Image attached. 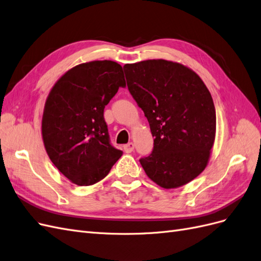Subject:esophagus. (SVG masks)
Returning <instances> with one entry per match:
<instances>
[{"instance_id":"obj_1","label":"esophagus","mask_w":261,"mask_h":261,"mask_svg":"<svg viewBox=\"0 0 261 261\" xmlns=\"http://www.w3.org/2000/svg\"><path fill=\"white\" fill-rule=\"evenodd\" d=\"M133 150H134V144L133 143H128V144L124 145V151L126 153H130Z\"/></svg>"}]
</instances>
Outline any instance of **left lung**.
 <instances>
[{"label": "left lung", "instance_id": "left-lung-1", "mask_svg": "<svg viewBox=\"0 0 261 261\" xmlns=\"http://www.w3.org/2000/svg\"><path fill=\"white\" fill-rule=\"evenodd\" d=\"M124 72L154 137L141 167L163 188L189 183L207 167L216 137V109L206 85L191 68L165 60L125 64Z\"/></svg>", "mask_w": 261, "mask_h": 261}]
</instances>
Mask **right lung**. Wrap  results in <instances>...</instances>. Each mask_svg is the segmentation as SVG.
Masks as SVG:
<instances>
[{
    "mask_svg": "<svg viewBox=\"0 0 261 261\" xmlns=\"http://www.w3.org/2000/svg\"><path fill=\"white\" fill-rule=\"evenodd\" d=\"M125 86L120 64L92 61L69 69L46 98L41 126L46 153L74 184L98 183L123 154L110 143L103 111Z\"/></svg>",
    "mask_w": 261,
    "mask_h": 261,
    "instance_id": "obj_1",
    "label": "right lung"
}]
</instances>
